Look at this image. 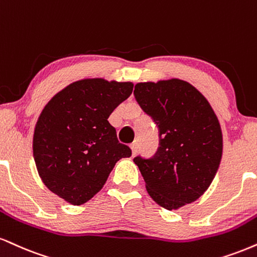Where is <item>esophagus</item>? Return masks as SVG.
<instances>
[{
    "label": "esophagus",
    "mask_w": 257,
    "mask_h": 257,
    "mask_svg": "<svg viewBox=\"0 0 257 257\" xmlns=\"http://www.w3.org/2000/svg\"><path fill=\"white\" fill-rule=\"evenodd\" d=\"M131 148H132L133 156H135V154L138 153V148H139V145H138V142H133V144L131 145Z\"/></svg>",
    "instance_id": "obj_1"
}]
</instances>
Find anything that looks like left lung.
<instances>
[{
	"mask_svg": "<svg viewBox=\"0 0 257 257\" xmlns=\"http://www.w3.org/2000/svg\"><path fill=\"white\" fill-rule=\"evenodd\" d=\"M134 95L159 128L153 158H134L148 194L169 211L194 202L211 185L222 156L220 123L211 104L179 79L139 82Z\"/></svg>",
	"mask_w": 257,
	"mask_h": 257,
	"instance_id": "1",
	"label": "left lung"
}]
</instances>
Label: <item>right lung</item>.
Listing matches in <instances>:
<instances>
[{"label": "right lung", "mask_w": 257, "mask_h": 257, "mask_svg": "<svg viewBox=\"0 0 257 257\" xmlns=\"http://www.w3.org/2000/svg\"><path fill=\"white\" fill-rule=\"evenodd\" d=\"M134 83L101 78L75 81L52 97L36 123L33 158L43 183L74 206L101 188L115 164L132 150L120 144L109 116Z\"/></svg>", "instance_id": "obj_1"}]
</instances>
